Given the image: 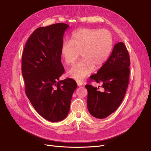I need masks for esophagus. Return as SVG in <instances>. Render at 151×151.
<instances>
[{"label": "esophagus", "mask_w": 151, "mask_h": 151, "mask_svg": "<svg viewBox=\"0 0 151 151\" xmlns=\"http://www.w3.org/2000/svg\"><path fill=\"white\" fill-rule=\"evenodd\" d=\"M76 83H77V85L78 86H83V83L81 81H76Z\"/></svg>", "instance_id": "esophagus-1"}]
</instances>
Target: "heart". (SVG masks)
<instances>
[{
  "label": "heart",
  "mask_w": 151,
  "mask_h": 151,
  "mask_svg": "<svg viewBox=\"0 0 151 151\" xmlns=\"http://www.w3.org/2000/svg\"><path fill=\"white\" fill-rule=\"evenodd\" d=\"M113 46L111 34L106 29L83 28L72 34L70 42L61 47V55L67 65L73 63L80 53L81 60L67 72L69 77L81 81L95 68L104 65L108 59Z\"/></svg>",
  "instance_id": "obj_1"
}]
</instances>
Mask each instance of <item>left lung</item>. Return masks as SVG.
I'll return each mask as SVG.
<instances>
[{"label": "left lung", "mask_w": 151, "mask_h": 151, "mask_svg": "<svg viewBox=\"0 0 151 151\" xmlns=\"http://www.w3.org/2000/svg\"><path fill=\"white\" fill-rule=\"evenodd\" d=\"M130 65L127 49L122 42L114 46L111 54L97 74L90 76L89 82L101 83L104 91L86 84L88 108L96 118L104 119L114 113L122 103L129 85Z\"/></svg>", "instance_id": "1"}]
</instances>
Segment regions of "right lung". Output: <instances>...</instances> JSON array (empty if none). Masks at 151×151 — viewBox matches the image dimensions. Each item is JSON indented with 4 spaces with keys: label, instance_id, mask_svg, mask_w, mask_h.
Returning a JSON list of instances; mask_svg holds the SVG:
<instances>
[{
    "label": "right lung",
    "instance_id": "obj_1",
    "mask_svg": "<svg viewBox=\"0 0 151 151\" xmlns=\"http://www.w3.org/2000/svg\"><path fill=\"white\" fill-rule=\"evenodd\" d=\"M68 27L57 23L37 28L29 38L22 55L26 96L37 112L51 122L67 117L77 87L73 79L59 80L65 71L60 60L61 47Z\"/></svg>",
    "mask_w": 151,
    "mask_h": 151
}]
</instances>
